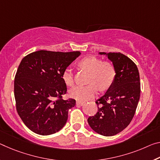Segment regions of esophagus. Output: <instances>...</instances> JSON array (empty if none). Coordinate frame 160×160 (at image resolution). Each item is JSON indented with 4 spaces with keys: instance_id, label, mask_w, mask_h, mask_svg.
Wrapping results in <instances>:
<instances>
[{
    "instance_id": "obj_1",
    "label": "esophagus",
    "mask_w": 160,
    "mask_h": 160,
    "mask_svg": "<svg viewBox=\"0 0 160 160\" xmlns=\"http://www.w3.org/2000/svg\"><path fill=\"white\" fill-rule=\"evenodd\" d=\"M84 104H85L84 102H81V101H77V102H76V105H77L82 106L83 105H84Z\"/></svg>"
}]
</instances>
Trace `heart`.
<instances>
[{
	"mask_svg": "<svg viewBox=\"0 0 160 160\" xmlns=\"http://www.w3.org/2000/svg\"><path fill=\"white\" fill-rule=\"evenodd\" d=\"M82 70L90 73L89 83L87 86H75L70 90V95L78 100L85 101L98 95L100 88L105 90L112 84L115 78V70L109 62H102L100 58L89 56L84 58L79 62ZM62 80L68 86L74 84L72 70L66 68L62 75Z\"/></svg>",
	"mask_w": 160,
	"mask_h": 160,
	"instance_id": "b5f03b06",
	"label": "heart"
}]
</instances>
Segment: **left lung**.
Wrapping results in <instances>:
<instances>
[{"instance_id":"1","label":"left lung","mask_w":160,"mask_h":160,"mask_svg":"<svg viewBox=\"0 0 160 160\" xmlns=\"http://www.w3.org/2000/svg\"><path fill=\"white\" fill-rule=\"evenodd\" d=\"M108 57L115 70L112 84L96 100L98 112L88 119L91 128L103 136H113L129 125L135 115L140 97L138 67L120 52H99Z\"/></svg>"}]
</instances>
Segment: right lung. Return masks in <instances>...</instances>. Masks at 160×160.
I'll list each match as a JSON object with an SVG mask.
<instances>
[{"label":"right lung","mask_w":160,"mask_h":160,"mask_svg":"<svg viewBox=\"0 0 160 160\" xmlns=\"http://www.w3.org/2000/svg\"><path fill=\"white\" fill-rule=\"evenodd\" d=\"M80 55L38 50L22 58L15 77L14 95L20 118L33 132L49 135L65 126L75 100L62 99L67 91L62 75Z\"/></svg>","instance_id":"right-lung-1"}]
</instances>
